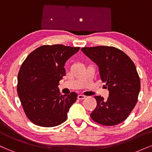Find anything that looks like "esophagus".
<instances>
[{
    "instance_id": "obj_1",
    "label": "esophagus",
    "mask_w": 152,
    "mask_h": 152,
    "mask_svg": "<svg viewBox=\"0 0 152 152\" xmlns=\"http://www.w3.org/2000/svg\"><path fill=\"white\" fill-rule=\"evenodd\" d=\"M85 98H86V96H85L84 95H82V94H79V95H78V99H80V100L84 99Z\"/></svg>"
}]
</instances>
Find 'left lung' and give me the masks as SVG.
Masks as SVG:
<instances>
[{
    "mask_svg": "<svg viewBox=\"0 0 152 152\" xmlns=\"http://www.w3.org/2000/svg\"><path fill=\"white\" fill-rule=\"evenodd\" d=\"M82 52L98 66L109 97L95 96L97 105L91 117L104 126H114L128 117L137 102L140 78L134 62L126 53L112 46L85 47Z\"/></svg>",
    "mask_w": 152,
    "mask_h": 152,
    "instance_id": "obj_1",
    "label": "left lung"
}]
</instances>
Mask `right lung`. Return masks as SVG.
I'll list each match as a JSON object with an SVG mask.
<instances>
[{
	"label": "right lung",
	"instance_id": "right-lung-1",
	"mask_svg": "<svg viewBox=\"0 0 152 152\" xmlns=\"http://www.w3.org/2000/svg\"><path fill=\"white\" fill-rule=\"evenodd\" d=\"M80 49L64 45H45L29 54L18 75L17 91L24 112L38 126H58L67 119V113L77 94L61 95L59 81L66 75V61Z\"/></svg>",
	"mask_w": 152,
	"mask_h": 152
}]
</instances>
